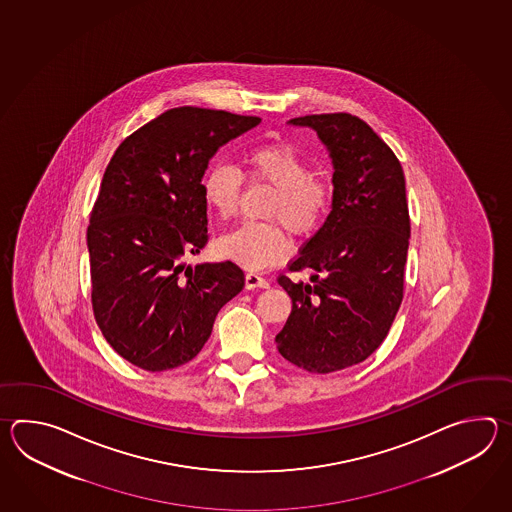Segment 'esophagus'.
Masks as SVG:
<instances>
[{"instance_id": "34e87169", "label": "esophagus", "mask_w": 512, "mask_h": 512, "mask_svg": "<svg viewBox=\"0 0 512 512\" xmlns=\"http://www.w3.org/2000/svg\"><path fill=\"white\" fill-rule=\"evenodd\" d=\"M267 289L269 282L260 276V274H254V272H247L245 274V289Z\"/></svg>"}]
</instances>
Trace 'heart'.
<instances>
[{
    "label": "heart",
    "instance_id": "1",
    "mask_svg": "<svg viewBox=\"0 0 512 512\" xmlns=\"http://www.w3.org/2000/svg\"><path fill=\"white\" fill-rule=\"evenodd\" d=\"M245 174L254 183L272 186L263 216L271 221H249L219 240V252L247 271H263L287 260L294 236H311L320 229L333 203V188L311 174V164L285 142H267L243 153ZM243 175L236 166L214 163L201 177V194L219 219L234 218L240 210Z\"/></svg>",
    "mask_w": 512,
    "mask_h": 512
}]
</instances>
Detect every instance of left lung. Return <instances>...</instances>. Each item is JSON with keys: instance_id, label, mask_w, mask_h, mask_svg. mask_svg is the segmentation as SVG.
Returning a JSON list of instances; mask_svg holds the SVG:
<instances>
[{"instance_id": "obj_1", "label": "left lung", "mask_w": 512, "mask_h": 512, "mask_svg": "<svg viewBox=\"0 0 512 512\" xmlns=\"http://www.w3.org/2000/svg\"><path fill=\"white\" fill-rule=\"evenodd\" d=\"M287 124L316 131L335 172L331 212L289 267L311 269L313 283L278 278L293 309L276 348L298 368L331 373L368 359L403 302L410 240L403 166L349 113L305 115Z\"/></svg>"}]
</instances>
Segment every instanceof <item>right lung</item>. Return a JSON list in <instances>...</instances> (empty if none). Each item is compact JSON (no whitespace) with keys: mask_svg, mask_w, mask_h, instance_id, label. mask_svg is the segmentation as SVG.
<instances>
[{"mask_svg":"<svg viewBox=\"0 0 512 512\" xmlns=\"http://www.w3.org/2000/svg\"><path fill=\"white\" fill-rule=\"evenodd\" d=\"M216 109L174 108L113 153L87 227L91 302L122 359L146 371L196 357L219 309L240 293L232 261L186 265L208 240L201 177L223 144L260 124Z\"/></svg>","mask_w":512,"mask_h":512,"instance_id":"obj_1","label":"right lung"}]
</instances>
